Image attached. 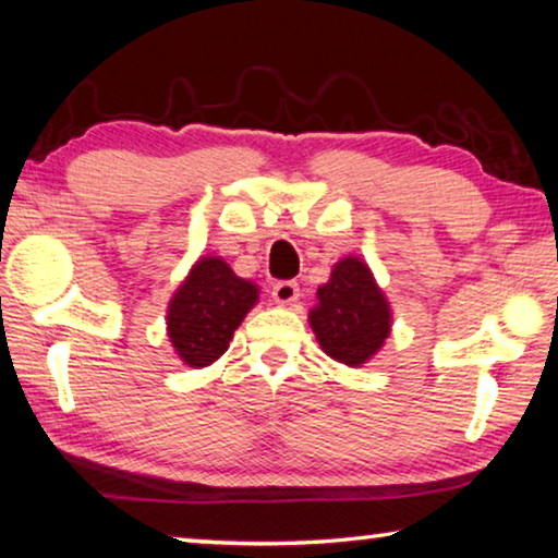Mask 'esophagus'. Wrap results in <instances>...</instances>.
<instances>
[{"label": "esophagus", "mask_w": 558, "mask_h": 558, "mask_svg": "<svg viewBox=\"0 0 558 558\" xmlns=\"http://www.w3.org/2000/svg\"><path fill=\"white\" fill-rule=\"evenodd\" d=\"M300 298V286L295 280H280L272 286V300L278 302V305H290V302H295Z\"/></svg>", "instance_id": "34e87169"}]
</instances>
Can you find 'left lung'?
<instances>
[{
    "instance_id": "1",
    "label": "left lung",
    "mask_w": 558,
    "mask_h": 558,
    "mask_svg": "<svg viewBox=\"0 0 558 558\" xmlns=\"http://www.w3.org/2000/svg\"><path fill=\"white\" fill-rule=\"evenodd\" d=\"M307 319L323 352L352 369L374 359L393 323L389 300L359 256L335 263Z\"/></svg>"
}]
</instances>
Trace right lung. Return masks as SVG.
<instances>
[{"mask_svg":"<svg viewBox=\"0 0 558 558\" xmlns=\"http://www.w3.org/2000/svg\"><path fill=\"white\" fill-rule=\"evenodd\" d=\"M260 288L239 278L221 256H202L167 307V337L192 369L214 364L258 302Z\"/></svg>","mask_w":558,"mask_h":558,"instance_id":"1","label":"right lung"}]
</instances>
